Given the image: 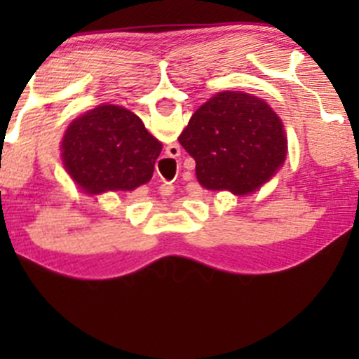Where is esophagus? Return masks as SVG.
I'll return each instance as SVG.
<instances>
[{
    "mask_svg": "<svg viewBox=\"0 0 359 359\" xmlns=\"http://www.w3.org/2000/svg\"><path fill=\"white\" fill-rule=\"evenodd\" d=\"M163 182H165V180H163ZM161 189H163V193L165 194H172L173 193V186H172V182H165L161 186Z\"/></svg>",
    "mask_w": 359,
    "mask_h": 359,
    "instance_id": "esophagus-1",
    "label": "esophagus"
}]
</instances>
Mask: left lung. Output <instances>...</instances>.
Returning <instances> with one entry per match:
<instances>
[{
	"instance_id": "1",
	"label": "left lung",
	"mask_w": 359,
	"mask_h": 359,
	"mask_svg": "<svg viewBox=\"0 0 359 359\" xmlns=\"http://www.w3.org/2000/svg\"><path fill=\"white\" fill-rule=\"evenodd\" d=\"M179 142L196 161L208 191L248 194L276 173L287 156L283 123L264 100L220 92L189 119Z\"/></svg>"
}]
</instances>
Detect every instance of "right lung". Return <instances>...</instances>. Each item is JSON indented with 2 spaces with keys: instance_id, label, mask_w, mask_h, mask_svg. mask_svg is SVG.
Returning <instances> with one entry per match:
<instances>
[{
  "instance_id": "right-lung-1",
  "label": "right lung",
  "mask_w": 359,
  "mask_h": 359,
  "mask_svg": "<svg viewBox=\"0 0 359 359\" xmlns=\"http://www.w3.org/2000/svg\"><path fill=\"white\" fill-rule=\"evenodd\" d=\"M161 142L139 116L119 106L95 107L69 125L62 140V161L86 193L137 189L149 182Z\"/></svg>"
}]
</instances>
